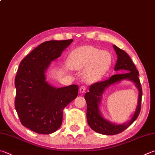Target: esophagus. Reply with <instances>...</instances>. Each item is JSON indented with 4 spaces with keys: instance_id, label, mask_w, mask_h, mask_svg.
Listing matches in <instances>:
<instances>
[{
    "instance_id": "34e87169",
    "label": "esophagus",
    "mask_w": 155,
    "mask_h": 155,
    "mask_svg": "<svg viewBox=\"0 0 155 155\" xmlns=\"http://www.w3.org/2000/svg\"><path fill=\"white\" fill-rule=\"evenodd\" d=\"M85 90H86V87L85 86L81 87L79 89V93L80 94H83V93L85 91Z\"/></svg>"
}]
</instances>
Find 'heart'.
<instances>
[{"label":"heart","mask_w":155,"mask_h":155,"mask_svg":"<svg viewBox=\"0 0 155 155\" xmlns=\"http://www.w3.org/2000/svg\"><path fill=\"white\" fill-rule=\"evenodd\" d=\"M67 65L72 70L84 69V81L87 83H94L102 79L108 71L111 57L108 52L94 47H81L70 53Z\"/></svg>","instance_id":"b5f03b06"}]
</instances>
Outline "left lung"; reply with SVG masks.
Returning a JSON list of instances; mask_svg holds the SVG:
<instances>
[{
	"instance_id": "1",
	"label": "left lung",
	"mask_w": 155,
	"mask_h": 155,
	"mask_svg": "<svg viewBox=\"0 0 155 155\" xmlns=\"http://www.w3.org/2000/svg\"><path fill=\"white\" fill-rule=\"evenodd\" d=\"M113 48L117 55V60L114 68L115 71L125 72L123 74H114L108 80L93 84L89 91L85 95L87 102V123L93 130L103 135H115L120 133L130 126L138 117L141 109L142 91L139 79V73L131 59L124 51L119 49L115 45ZM123 80H129L134 83L139 90L138 103L135 111L129 120L124 124H116L110 122L104 117L100 110L102 95L105 89L112 84Z\"/></svg>"
}]
</instances>
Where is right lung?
Returning <instances> with one entry per match:
<instances>
[{
	"instance_id": "1",
	"label": "right lung",
	"mask_w": 155,
	"mask_h": 155,
	"mask_svg": "<svg viewBox=\"0 0 155 155\" xmlns=\"http://www.w3.org/2000/svg\"><path fill=\"white\" fill-rule=\"evenodd\" d=\"M72 39L44 42L19 64L15 78V107L21 124L35 133L52 134L62 123L63 110L78 95V87H53L46 81L51 62L60 58Z\"/></svg>"
}]
</instances>
